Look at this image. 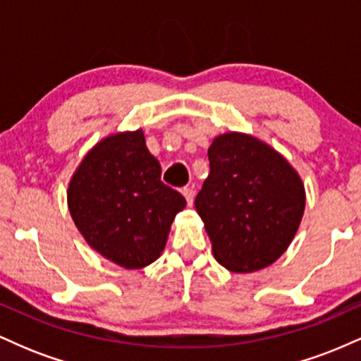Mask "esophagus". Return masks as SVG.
<instances>
[{"label":"esophagus","instance_id":"obj_1","mask_svg":"<svg viewBox=\"0 0 361 361\" xmlns=\"http://www.w3.org/2000/svg\"><path fill=\"white\" fill-rule=\"evenodd\" d=\"M183 197L186 198V204H188V207L193 205V198H195V190L193 188H183Z\"/></svg>","mask_w":361,"mask_h":361}]
</instances>
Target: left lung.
Here are the masks:
<instances>
[{
	"label": "left lung",
	"mask_w": 361,
	"mask_h": 361,
	"mask_svg": "<svg viewBox=\"0 0 361 361\" xmlns=\"http://www.w3.org/2000/svg\"><path fill=\"white\" fill-rule=\"evenodd\" d=\"M209 163L195 209L215 259L235 273L268 267L292 243L304 215L299 175L270 146L233 132L214 140Z\"/></svg>",
	"instance_id": "left-lung-1"
}]
</instances>
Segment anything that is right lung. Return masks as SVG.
<instances>
[{
    "label": "right lung",
    "instance_id": "obj_1",
    "mask_svg": "<svg viewBox=\"0 0 361 361\" xmlns=\"http://www.w3.org/2000/svg\"><path fill=\"white\" fill-rule=\"evenodd\" d=\"M69 212L91 247L135 270L159 258L183 195L161 181L140 130L102 140L86 154L68 192Z\"/></svg>",
    "mask_w": 361,
    "mask_h": 361
}]
</instances>
